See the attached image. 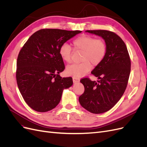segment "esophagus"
Here are the masks:
<instances>
[{
    "instance_id": "esophagus-1",
    "label": "esophagus",
    "mask_w": 147,
    "mask_h": 147,
    "mask_svg": "<svg viewBox=\"0 0 147 147\" xmlns=\"http://www.w3.org/2000/svg\"><path fill=\"white\" fill-rule=\"evenodd\" d=\"M72 79H73V82H74V83H78L80 82V78H79L74 77L72 78Z\"/></svg>"
}]
</instances>
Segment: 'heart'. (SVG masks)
<instances>
[{
  "label": "heart",
  "instance_id": "b5f03b06",
  "mask_svg": "<svg viewBox=\"0 0 147 147\" xmlns=\"http://www.w3.org/2000/svg\"><path fill=\"white\" fill-rule=\"evenodd\" d=\"M72 43L75 50L82 51L81 60L83 61L81 63L70 65L67 67L66 72L71 76H83L90 70V62L93 65H97L104 59L107 48L102 39H95L90 35H82L75 38ZM59 53L62 59L67 63H70L72 48L68 44H63L59 48Z\"/></svg>",
  "mask_w": 147,
  "mask_h": 147
}]
</instances>
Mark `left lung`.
I'll list each match as a JSON object with an SVG mask.
<instances>
[{"mask_svg": "<svg viewBox=\"0 0 147 147\" xmlns=\"http://www.w3.org/2000/svg\"><path fill=\"white\" fill-rule=\"evenodd\" d=\"M102 37L106 44V54L91 74L99 80L83 78V94L80 104L89 112L99 114L107 112L121 99L127 84L131 61L126 44L118 35L105 30H86Z\"/></svg>", "mask_w": 147, "mask_h": 147, "instance_id": "obj_1", "label": "left lung"}]
</instances>
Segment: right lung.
Returning <instances> with one entry per match:
<instances>
[{
	"mask_svg": "<svg viewBox=\"0 0 147 147\" xmlns=\"http://www.w3.org/2000/svg\"><path fill=\"white\" fill-rule=\"evenodd\" d=\"M80 30L44 29L34 33L21 48L17 59L16 82L24 100L39 112L58 105L63 90L73 84L72 77L59 75L65 69L60 47Z\"/></svg>",
	"mask_w": 147,
	"mask_h": 147,
	"instance_id": "obj_1",
	"label": "right lung"
}]
</instances>
